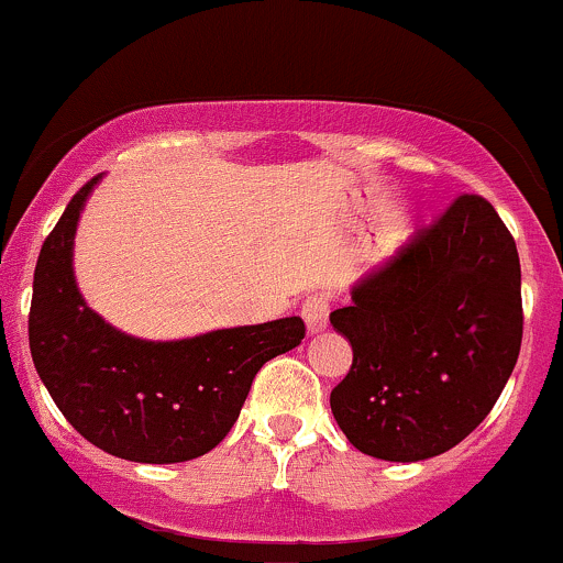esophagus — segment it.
<instances>
[{"label": "esophagus", "instance_id": "esophagus-1", "mask_svg": "<svg viewBox=\"0 0 563 563\" xmlns=\"http://www.w3.org/2000/svg\"><path fill=\"white\" fill-rule=\"evenodd\" d=\"M300 313H303L308 332H319L328 328V317H330L328 295H311V298H306Z\"/></svg>", "mask_w": 563, "mask_h": 563}]
</instances>
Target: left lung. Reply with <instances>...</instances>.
<instances>
[{
  "label": "left lung",
  "instance_id": "left-lung-1",
  "mask_svg": "<svg viewBox=\"0 0 563 563\" xmlns=\"http://www.w3.org/2000/svg\"><path fill=\"white\" fill-rule=\"evenodd\" d=\"M352 367L330 408L354 449L421 462L492 413L523 335L521 263L497 209L459 196L330 313Z\"/></svg>",
  "mask_w": 563,
  "mask_h": 563
}]
</instances>
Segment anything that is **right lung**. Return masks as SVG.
Listing matches in <instances>:
<instances>
[{"label": "right lung", "mask_w": 563, "mask_h": 563, "mask_svg": "<svg viewBox=\"0 0 563 563\" xmlns=\"http://www.w3.org/2000/svg\"><path fill=\"white\" fill-rule=\"evenodd\" d=\"M82 185L42 244L29 311V349L71 427L112 456L174 464L203 456L235 424L257 371L306 338L300 317L142 341L90 311L71 271Z\"/></svg>", "instance_id": "right-lung-1"}]
</instances>
